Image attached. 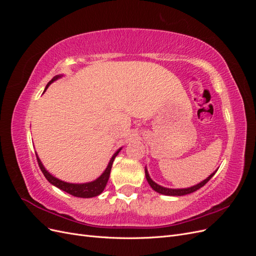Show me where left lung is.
Wrapping results in <instances>:
<instances>
[{
  "label": "left lung",
  "instance_id": "left-lung-1",
  "mask_svg": "<svg viewBox=\"0 0 256 256\" xmlns=\"http://www.w3.org/2000/svg\"><path fill=\"white\" fill-rule=\"evenodd\" d=\"M216 170L214 172H212L210 175H209L206 180H204L203 182H200L194 186H191V187H188V188H180V189H172V188H166V187H164V186H160L158 184L157 182H154L150 174H148V171H147V168L145 166V176H146V180L147 182H148L150 186L152 187V190H154L156 192L160 193V194H164V196H186V194H190V193L194 192L196 190H198L200 188H202L203 186L210 180V178L216 174Z\"/></svg>",
  "mask_w": 256,
  "mask_h": 256
}]
</instances>
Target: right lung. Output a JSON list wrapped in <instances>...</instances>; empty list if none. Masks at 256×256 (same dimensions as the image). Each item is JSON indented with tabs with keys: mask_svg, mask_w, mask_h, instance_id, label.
Segmentation results:
<instances>
[{
	"mask_svg": "<svg viewBox=\"0 0 256 256\" xmlns=\"http://www.w3.org/2000/svg\"><path fill=\"white\" fill-rule=\"evenodd\" d=\"M62 76H63V74H58V76H54V78L47 84V86H46L44 90L49 88V85L51 83H53L54 81H56L58 79H60ZM122 147H120V148H118V150L114 152V154L112 156V158L110 159L109 164H108L106 170H104V173L102 175H100L98 178H96L95 180H92V182H83V184L66 182H63V180H58V178H56V177H54L52 174H50L47 171V170H46V168L44 166L42 162L40 161V157H38L37 154H36V157H37L38 164H40V168L42 170V172L44 173V177L47 178V180L51 184L56 186V187H58V189L63 190V191L69 193V194H72L74 196L88 198H94V196H97L99 194H102V191L104 190L106 186V182H108V180H109L113 161H114L115 157L118 154V152L122 150Z\"/></svg>",
	"mask_w": 256,
	"mask_h": 256,
	"instance_id": "obj_1",
	"label": "right lung"
}]
</instances>
